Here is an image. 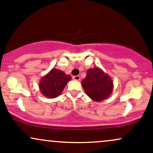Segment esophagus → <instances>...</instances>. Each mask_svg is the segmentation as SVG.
<instances>
[{"mask_svg":"<svg viewBox=\"0 0 153 153\" xmlns=\"http://www.w3.org/2000/svg\"><path fill=\"white\" fill-rule=\"evenodd\" d=\"M73 79L75 80H80V75H75V76L73 77Z\"/></svg>","mask_w":153,"mask_h":153,"instance_id":"obj_1","label":"esophagus"}]
</instances>
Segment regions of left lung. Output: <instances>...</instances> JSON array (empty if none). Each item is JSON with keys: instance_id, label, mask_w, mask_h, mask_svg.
Masks as SVG:
<instances>
[{"instance_id": "1", "label": "left lung", "mask_w": 153, "mask_h": 153, "mask_svg": "<svg viewBox=\"0 0 153 153\" xmlns=\"http://www.w3.org/2000/svg\"><path fill=\"white\" fill-rule=\"evenodd\" d=\"M82 85L88 96L95 101H102L108 98L114 88L111 77L97 67L88 70Z\"/></svg>"}]
</instances>
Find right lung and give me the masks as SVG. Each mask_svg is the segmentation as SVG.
I'll use <instances>...</instances> for the list:
<instances>
[{
	"label": "right lung",
	"mask_w": 153,
	"mask_h": 153,
	"mask_svg": "<svg viewBox=\"0 0 153 153\" xmlns=\"http://www.w3.org/2000/svg\"><path fill=\"white\" fill-rule=\"evenodd\" d=\"M71 80L69 75L57 69H52L40 80L39 83L40 91L45 96L50 99L57 97Z\"/></svg>",
	"instance_id": "right-lung-1"
}]
</instances>
